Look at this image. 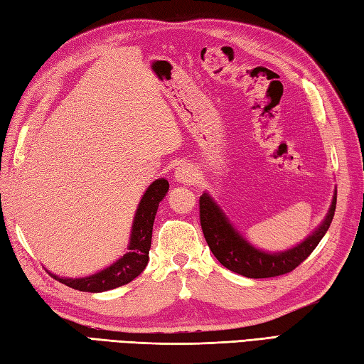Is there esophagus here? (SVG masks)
<instances>
[{
    "instance_id": "obj_1",
    "label": "esophagus",
    "mask_w": 364,
    "mask_h": 364,
    "mask_svg": "<svg viewBox=\"0 0 364 364\" xmlns=\"http://www.w3.org/2000/svg\"><path fill=\"white\" fill-rule=\"evenodd\" d=\"M175 180L180 183H192L196 180V170L192 168V166H189V164H183V166L176 168Z\"/></svg>"
}]
</instances>
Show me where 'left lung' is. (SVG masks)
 Returning a JSON list of instances; mask_svg holds the SVG:
<instances>
[{
    "label": "left lung",
    "mask_w": 364,
    "mask_h": 364,
    "mask_svg": "<svg viewBox=\"0 0 364 364\" xmlns=\"http://www.w3.org/2000/svg\"><path fill=\"white\" fill-rule=\"evenodd\" d=\"M198 205H200V225L205 240L220 265L241 276L260 279V277H274L294 272L301 262L309 257L330 229L336 210V192L322 224L300 245L282 252H265L254 247L230 224L229 218L224 215L208 192H203Z\"/></svg>",
    "instance_id": "1"
}]
</instances>
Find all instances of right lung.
<instances>
[{"label": "right lung", "mask_w": 364, "mask_h": 364, "mask_svg": "<svg viewBox=\"0 0 364 364\" xmlns=\"http://www.w3.org/2000/svg\"><path fill=\"white\" fill-rule=\"evenodd\" d=\"M167 191L168 181L164 180V178L153 181L145 191L137 206V211H135L129 246H127V252L123 254V257L112 263L110 267L101 269L99 273L87 277H60L50 273L53 279L60 281L68 287L80 291H91V294L117 289L135 279L144 272L148 263L154 216L158 213L159 202L166 197Z\"/></svg>", "instance_id": "right-lung-1"}]
</instances>
